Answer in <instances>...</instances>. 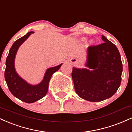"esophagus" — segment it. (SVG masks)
Segmentation results:
<instances>
[{
  "label": "esophagus",
  "mask_w": 132,
  "mask_h": 132,
  "mask_svg": "<svg viewBox=\"0 0 132 132\" xmlns=\"http://www.w3.org/2000/svg\"><path fill=\"white\" fill-rule=\"evenodd\" d=\"M75 61H76V60H72V61H71V62H72V63H75Z\"/></svg>",
  "instance_id": "obj_1"
}]
</instances>
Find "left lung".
Listing matches in <instances>:
<instances>
[{
  "mask_svg": "<svg viewBox=\"0 0 132 132\" xmlns=\"http://www.w3.org/2000/svg\"><path fill=\"white\" fill-rule=\"evenodd\" d=\"M104 43L89 46L86 66L91 70L72 68L76 92L82 99L100 102L111 97L119 89L123 66L114 44L102 36Z\"/></svg>",
  "mask_w": 132,
  "mask_h": 132,
  "instance_id": "1",
  "label": "left lung"
}]
</instances>
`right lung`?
Wrapping results in <instances>:
<instances>
[{"label": "right lung", "mask_w": 132, "mask_h": 132, "mask_svg": "<svg viewBox=\"0 0 132 132\" xmlns=\"http://www.w3.org/2000/svg\"><path fill=\"white\" fill-rule=\"evenodd\" d=\"M33 33V31L27 33L13 43L9 51L5 63V79L9 90L15 97L26 103L35 102L45 96L53 74L58 70L63 64L48 68L45 72L43 81L37 85H31L19 76L15 69V57L20 46Z\"/></svg>", "instance_id": "right-lung-1"}]
</instances>
